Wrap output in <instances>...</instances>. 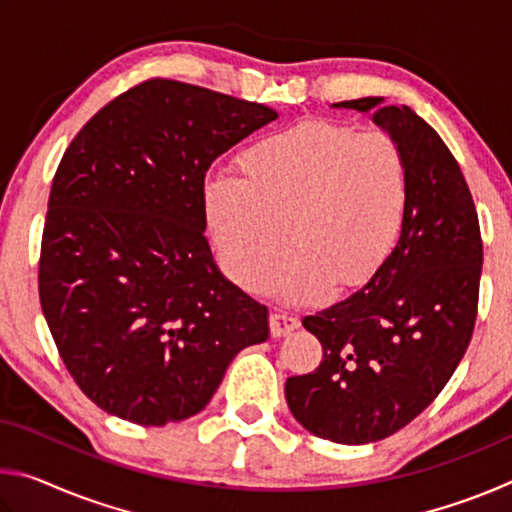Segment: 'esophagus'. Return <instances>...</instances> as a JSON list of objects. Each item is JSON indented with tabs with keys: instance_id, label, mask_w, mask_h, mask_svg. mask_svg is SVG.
<instances>
[{
	"instance_id": "34e87169",
	"label": "esophagus",
	"mask_w": 512,
	"mask_h": 512,
	"mask_svg": "<svg viewBox=\"0 0 512 512\" xmlns=\"http://www.w3.org/2000/svg\"><path fill=\"white\" fill-rule=\"evenodd\" d=\"M300 327V320L291 314H284V311H275L271 314V334L275 339H280V336H287L291 334L293 329Z\"/></svg>"
}]
</instances>
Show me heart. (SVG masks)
I'll return each instance as SVG.
<instances>
[{
    "label": "heart",
    "mask_w": 512,
    "mask_h": 512,
    "mask_svg": "<svg viewBox=\"0 0 512 512\" xmlns=\"http://www.w3.org/2000/svg\"><path fill=\"white\" fill-rule=\"evenodd\" d=\"M244 178L216 176L203 189L205 219L221 262L248 291L275 277L291 302L366 284L393 255L409 210L400 146L384 133L302 121L239 155Z\"/></svg>",
    "instance_id": "heart-1"
}]
</instances>
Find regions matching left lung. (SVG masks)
Returning a JSON list of instances; mask_svg holds the SVG:
<instances>
[{
    "mask_svg": "<svg viewBox=\"0 0 512 512\" xmlns=\"http://www.w3.org/2000/svg\"><path fill=\"white\" fill-rule=\"evenodd\" d=\"M370 112L400 146L409 178L402 237L379 273L302 325L323 345L320 366L284 386L302 427L366 445L406 427L443 391L470 345L483 244L461 167L411 108L381 97L334 103Z\"/></svg>",
    "mask_w": 512,
    "mask_h": 512,
    "instance_id": "1",
    "label": "left lung"
}]
</instances>
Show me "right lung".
<instances>
[{"label": "right lung", "mask_w": 512, "mask_h": 512, "mask_svg": "<svg viewBox=\"0 0 512 512\" xmlns=\"http://www.w3.org/2000/svg\"><path fill=\"white\" fill-rule=\"evenodd\" d=\"M277 112L151 79L85 124L51 183L40 305L69 375L110 415L164 427L203 411L268 339V309L216 266L205 173Z\"/></svg>", "instance_id": "add662e5"}]
</instances>
